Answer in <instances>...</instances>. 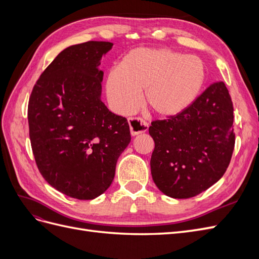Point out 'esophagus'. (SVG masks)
I'll list each match as a JSON object with an SVG mask.
<instances>
[{
  "label": "esophagus",
  "instance_id": "1",
  "mask_svg": "<svg viewBox=\"0 0 259 259\" xmlns=\"http://www.w3.org/2000/svg\"><path fill=\"white\" fill-rule=\"evenodd\" d=\"M128 125L132 136H136L148 131V123L139 117H130Z\"/></svg>",
  "mask_w": 259,
  "mask_h": 259
}]
</instances>
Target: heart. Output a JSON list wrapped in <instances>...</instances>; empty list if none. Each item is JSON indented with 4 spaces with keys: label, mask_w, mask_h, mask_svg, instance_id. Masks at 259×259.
<instances>
[{
    "label": "heart",
    "mask_w": 259,
    "mask_h": 259,
    "mask_svg": "<svg viewBox=\"0 0 259 259\" xmlns=\"http://www.w3.org/2000/svg\"><path fill=\"white\" fill-rule=\"evenodd\" d=\"M205 83V67L194 55L168 49H136L108 74L106 94L113 111L135 112L145 104L160 117H174L191 107Z\"/></svg>",
    "instance_id": "obj_1"
}]
</instances>
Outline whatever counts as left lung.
I'll use <instances>...</instances> for the list:
<instances>
[{
	"instance_id": "left-lung-1",
	"label": "left lung",
	"mask_w": 259,
	"mask_h": 259,
	"mask_svg": "<svg viewBox=\"0 0 259 259\" xmlns=\"http://www.w3.org/2000/svg\"><path fill=\"white\" fill-rule=\"evenodd\" d=\"M232 101L224 82L210 84L177 116L154 121L151 175L167 197L189 199L223 177L234 148Z\"/></svg>"
}]
</instances>
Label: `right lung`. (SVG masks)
<instances>
[{
	"label": "right lung",
	"mask_w": 259,
	"mask_h": 259,
	"mask_svg": "<svg viewBox=\"0 0 259 259\" xmlns=\"http://www.w3.org/2000/svg\"><path fill=\"white\" fill-rule=\"evenodd\" d=\"M110 42L69 46L45 69L31 93L28 121L40 173L70 198L103 194L131 142L127 120L101 101V58Z\"/></svg>",
	"instance_id": "add662e5"
}]
</instances>
